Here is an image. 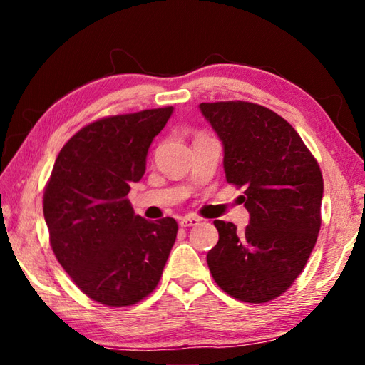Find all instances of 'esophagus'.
Wrapping results in <instances>:
<instances>
[{"instance_id":"1","label":"esophagus","mask_w":365,"mask_h":365,"mask_svg":"<svg viewBox=\"0 0 365 365\" xmlns=\"http://www.w3.org/2000/svg\"><path fill=\"white\" fill-rule=\"evenodd\" d=\"M201 222L200 217H195V215H187V217L180 219V225L182 227H195Z\"/></svg>"}]
</instances>
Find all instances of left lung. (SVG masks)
I'll return each instance as SVG.
<instances>
[{"label": "left lung", "mask_w": 365, "mask_h": 365, "mask_svg": "<svg viewBox=\"0 0 365 365\" xmlns=\"http://www.w3.org/2000/svg\"><path fill=\"white\" fill-rule=\"evenodd\" d=\"M224 145L228 183L245 187L250 224L214 220L219 242L207 252L217 285L235 299L265 302L293 285L316 246L324 178L316 158L289 123L246 101L201 103Z\"/></svg>", "instance_id": "1"}]
</instances>
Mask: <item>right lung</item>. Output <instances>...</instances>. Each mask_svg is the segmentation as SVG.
I'll use <instances>...</instances> for the list:
<instances>
[{
	"label": "right lung",
	"mask_w": 365,
	"mask_h": 365,
	"mask_svg": "<svg viewBox=\"0 0 365 365\" xmlns=\"http://www.w3.org/2000/svg\"><path fill=\"white\" fill-rule=\"evenodd\" d=\"M174 108L104 117L63 146L43 195L54 256L104 306H132L158 287L175 243V219L135 215L127 200L148 150Z\"/></svg>",
	"instance_id": "add662e5"
}]
</instances>
